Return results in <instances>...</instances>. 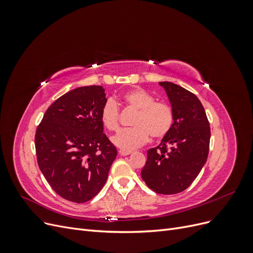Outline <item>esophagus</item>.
Wrapping results in <instances>:
<instances>
[{
    "instance_id": "34e87169",
    "label": "esophagus",
    "mask_w": 253,
    "mask_h": 253,
    "mask_svg": "<svg viewBox=\"0 0 253 253\" xmlns=\"http://www.w3.org/2000/svg\"><path fill=\"white\" fill-rule=\"evenodd\" d=\"M132 153V151H126V150H119V155L121 156H126L129 155Z\"/></svg>"
}]
</instances>
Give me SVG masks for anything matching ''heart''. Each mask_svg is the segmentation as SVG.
<instances>
[{
    "label": "heart",
    "mask_w": 253,
    "mask_h": 253,
    "mask_svg": "<svg viewBox=\"0 0 253 253\" xmlns=\"http://www.w3.org/2000/svg\"><path fill=\"white\" fill-rule=\"evenodd\" d=\"M125 103L137 113L131 121V128H125L115 135L112 141L116 147L131 151L139 148L149 140L163 139L171 131L174 114L171 106L156 99L142 88H134L124 95ZM100 119L109 131L119 126V106L114 100L106 101L100 113Z\"/></svg>",
    "instance_id": "1"
}]
</instances>
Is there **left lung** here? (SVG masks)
I'll list each match as a JSON object with an SVG mask.
<instances>
[{"label":"left lung","mask_w":253,"mask_h":253,"mask_svg":"<svg viewBox=\"0 0 253 253\" xmlns=\"http://www.w3.org/2000/svg\"><path fill=\"white\" fill-rule=\"evenodd\" d=\"M174 114L171 131L156 148L148 150L141 171L147 186L158 194L186 190L200 174L209 154L210 126L202 102L193 93L172 82H159Z\"/></svg>","instance_id":"8db88e82"}]
</instances>
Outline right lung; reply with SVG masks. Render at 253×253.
Returning <instances> with one entry per match:
<instances>
[{
  "label": "right lung",
  "instance_id": "right-lung-1",
  "mask_svg": "<svg viewBox=\"0 0 253 253\" xmlns=\"http://www.w3.org/2000/svg\"><path fill=\"white\" fill-rule=\"evenodd\" d=\"M106 101L100 85L75 88L58 98L38 126V165L64 200L90 201L108 179L117 150L103 134L100 113Z\"/></svg>",
  "mask_w": 253,
  "mask_h": 253
}]
</instances>
